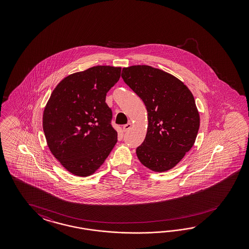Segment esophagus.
Masks as SVG:
<instances>
[{
	"instance_id": "34e87169",
	"label": "esophagus",
	"mask_w": 249,
	"mask_h": 249,
	"mask_svg": "<svg viewBox=\"0 0 249 249\" xmlns=\"http://www.w3.org/2000/svg\"><path fill=\"white\" fill-rule=\"evenodd\" d=\"M131 127H132V124H131L130 122H128V123L125 124V125L123 126V130H124V131H128V129L131 128Z\"/></svg>"
}]
</instances>
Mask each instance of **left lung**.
Wrapping results in <instances>:
<instances>
[{
  "label": "left lung",
  "mask_w": 249,
  "mask_h": 249,
  "mask_svg": "<svg viewBox=\"0 0 249 249\" xmlns=\"http://www.w3.org/2000/svg\"><path fill=\"white\" fill-rule=\"evenodd\" d=\"M121 76L148 111L147 134L136 150L138 159L154 172L174 168L194 146L199 130L192 92L174 75L150 66L124 68Z\"/></svg>",
  "instance_id": "left-lung-1"
}]
</instances>
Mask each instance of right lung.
I'll return each mask as SVG.
<instances>
[{"label":"right lung","instance_id":"1","mask_svg":"<svg viewBox=\"0 0 249 249\" xmlns=\"http://www.w3.org/2000/svg\"><path fill=\"white\" fill-rule=\"evenodd\" d=\"M121 68L97 66L65 77L45 106L43 128L49 150L68 172L94 174L117 143L106 96Z\"/></svg>","mask_w":249,"mask_h":249}]
</instances>
